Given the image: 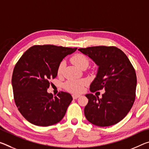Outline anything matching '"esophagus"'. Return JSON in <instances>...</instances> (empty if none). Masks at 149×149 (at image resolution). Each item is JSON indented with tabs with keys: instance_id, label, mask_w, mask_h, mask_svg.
<instances>
[{
	"instance_id": "1",
	"label": "esophagus",
	"mask_w": 149,
	"mask_h": 149,
	"mask_svg": "<svg viewBox=\"0 0 149 149\" xmlns=\"http://www.w3.org/2000/svg\"><path fill=\"white\" fill-rule=\"evenodd\" d=\"M80 95H72V97H73V99H74V100H76V99H77L79 97Z\"/></svg>"
}]
</instances>
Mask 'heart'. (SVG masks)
Returning a JSON list of instances; mask_svg holds the SVG:
<instances>
[{"label":"heart","mask_w":149,"mask_h":149,"mask_svg":"<svg viewBox=\"0 0 149 149\" xmlns=\"http://www.w3.org/2000/svg\"><path fill=\"white\" fill-rule=\"evenodd\" d=\"M71 61L75 65L79 68L87 67L89 65V60L86 56L83 54H76L71 58ZM65 67L64 62H62L59 64L57 70L58 76L63 74V69ZM88 82L86 79H70L64 84V88L66 90L73 93H80L84 90Z\"/></svg>","instance_id":"1"}]
</instances>
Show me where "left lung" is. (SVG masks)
<instances>
[{"label":"left lung","mask_w":149,"mask_h":149,"mask_svg":"<svg viewBox=\"0 0 149 149\" xmlns=\"http://www.w3.org/2000/svg\"><path fill=\"white\" fill-rule=\"evenodd\" d=\"M78 49L99 65L90 91H105L101 99L92 93L86 95L89 100L84 109L85 116L97 126L118 123L129 112L135 100L136 75L133 65L126 54L115 46H92Z\"/></svg>","instance_id":"left-lung-1"}]
</instances>
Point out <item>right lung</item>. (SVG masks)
Returning a JSON list of instances; mask_svg holds the SVG:
<instances>
[{
    "label": "right lung",
    "mask_w": 149,
    "mask_h": 149,
    "mask_svg": "<svg viewBox=\"0 0 149 149\" xmlns=\"http://www.w3.org/2000/svg\"><path fill=\"white\" fill-rule=\"evenodd\" d=\"M77 48L35 45L27 49L16 63L12 85L15 104L22 116L37 126L47 127L63 119L72 101L70 93L61 91L53 97L47 89L57 76L63 58Z\"/></svg>",
    "instance_id": "obj_1"
}]
</instances>
